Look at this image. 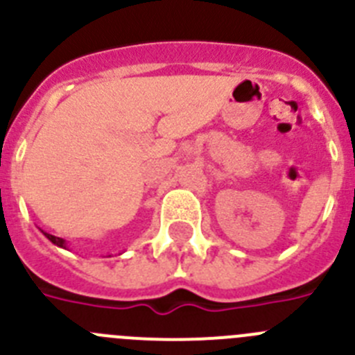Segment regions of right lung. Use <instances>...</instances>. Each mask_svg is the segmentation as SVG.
Segmentation results:
<instances>
[{
    "label": "right lung",
    "instance_id": "right-lung-1",
    "mask_svg": "<svg viewBox=\"0 0 355 355\" xmlns=\"http://www.w3.org/2000/svg\"><path fill=\"white\" fill-rule=\"evenodd\" d=\"M42 232H43V230H42ZM43 235H45V237L49 239V241L52 242V244H55L57 248H64V249H66V241H64V239L55 237V235H50V234H46V232H43Z\"/></svg>",
    "mask_w": 355,
    "mask_h": 355
}]
</instances>
